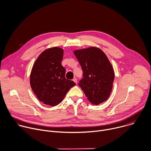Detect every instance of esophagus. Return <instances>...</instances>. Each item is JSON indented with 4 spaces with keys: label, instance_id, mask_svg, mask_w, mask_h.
Instances as JSON below:
<instances>
[{
    "label": "esophagus",
    "instance_id": "34e87169",
    "mask_svg": "<svg viewBox=\"0 0 151 151\" xmlns=\"http://www.w3.org/2000/svg\"><path fill=\"white\" fill-rule=\"evenodd\" d=\"M73 80L77 84V78H76V77H74V78L73 79Z\"/></svg>",
    "mask_w": 151,
    "mask_h": 151
}]
</instances>
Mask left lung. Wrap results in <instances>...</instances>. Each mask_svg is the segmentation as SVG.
<instances>
[{"label": "left lung", "instance_id": "left-lung-1", "mask_svg": "<svg viewBox=\"0 0 151 151\" xmlns=\"http://www.w3.org/2000/svg\"><path fill=\"white\" fill-rule=\"evenodd\" d=\"M73 53L83 71L78 85L88 101L96 105L106 101L112 91L115 75L105 53L93 46L75 50Z\"/></svg>", "mask_w": 151, "mask_h": 151}]
</instances>
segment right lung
Wrapping results in <instances>:
<instances>
[{
	"mask_svg": "<svg viewBox=\"0 0 151 151\" xmlns=\"http://www.w3.org/2000/svg\"><path fill=\"white\" fill-rule=\"evenodd\" d=\"M64 49L53 47L43 51L36 60L29 77L30 86L37 99L55 106L61 103L76 83L66 79L61 61Z\"/></svg>",
	"mask_w": 151,
	"mask_h": 151,
	"instance_id": "1",
	"label": "right lung"
}]
</instances>
